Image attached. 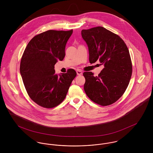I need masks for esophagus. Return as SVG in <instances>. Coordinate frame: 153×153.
Masks as SVG:
<instances>
[{
	"instance_id": "esophagus-1",
	"label": "esophagus",
	"mask_w": 153,
	"mask_h": 153,
	"mask_svg": "<svg viewBox=\"0 0 153 153\" xmlns=\"http://www.w3.org/2000/svg\"><path fill=\"white\" fill-rule=\"evenodd\" d=\"M76 74H77L78 75H81L82 74V71H80V70H77V71H76Z\"/></svg>"
}]
</instances>
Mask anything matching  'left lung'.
Masks as SVG:
<instances>
[{"mask_svg":"<svg viewBox=\"0 0 153 153\" xmlns=\"http://www.w3.org/2000/svg\"><path fill=\"white\" fill-rule=\"evenodd\" d=\"M81 35L88 47L89 62L100 61L104 66L97 76L92 72H84V91L93 102L111 105L123 95L131 79L128 49L118 35L102 26L82 30Z\"/></svg>","mask_w":153,"mask_h":153,"instance_id":"left-lung-1","label":"left lung"}]
</instances>
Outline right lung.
Here are the masks:
<instances>
[{
  "mask_svg": "<svg viewBox=\"0 0 153 153\" xmlns=\"http://www.w3.org/2000/svg\"><path fill=\"white\" fill-rule=\"evenodd\" d=\"M73 32L49 30L34 36L22 55L20 73L29 97L38 105L51 108L65 98L76 71L55 74L54 66L65 56L66 44Z\"/></svg>",
  "mask_w": 153,
  "mask_h": 153,
  "instance_id": "obj_1",
  "label": "right lung"
}]
</instances>
